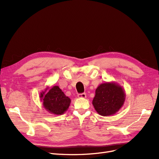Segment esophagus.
Wrapping results in <instances>:
<instances>
[{
    "instance_id": "34e87169",
    "label": "esophagus",
    "mask_w": 159,
    "mask_h": 159,
    "mask_svg": "<svg viewBox=\"0 0 159 159\" xmlns=\"http://www.w3.org/2000/svg\"><path fill=\"white\" fill-rule=\"evenodd\" d=\"M78 97L79 98H86V94L85 93H80L78 95Z\"/></svg>"
}]
</instances>
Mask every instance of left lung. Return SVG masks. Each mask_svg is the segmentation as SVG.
Returning <instances> with one entry per match:
<instances>
[{
    "label": "left lung",
    "instance_id": "1",
    "mask_svg": "<svg viewBox=\"0 0 159 159\" xmlns=\"http://www.w3.org/2000/svg\"><path fill=\"white\" fill-rule=\"evenodd\" d=\"M126 95L121 85L115 82L100 84L95 89L92 104L102 116L107 117L116 113L122 107Z\"/></svg>",
    "mask_w": 159,
    "mask_h": 159
}]
</instances>
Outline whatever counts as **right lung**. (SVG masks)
<instances>
[{"instance_id":"right-lung-1","label":"right lung","mask_w":159,"mask_h":159,"mask_svg":"<svg viewBox=\"0 0 159 159\" xmlns=\"http://www.w3.org/2000/svg\"><path fill=\"white\" fill-rule=\"evenodd\" d=\"M48 89L49 88H47L40 94L43 107L52 114L59 115L64 113L69 108L71 99L67 97L58 86H54L46 93Z\"/></svg>"}]
</instances>
